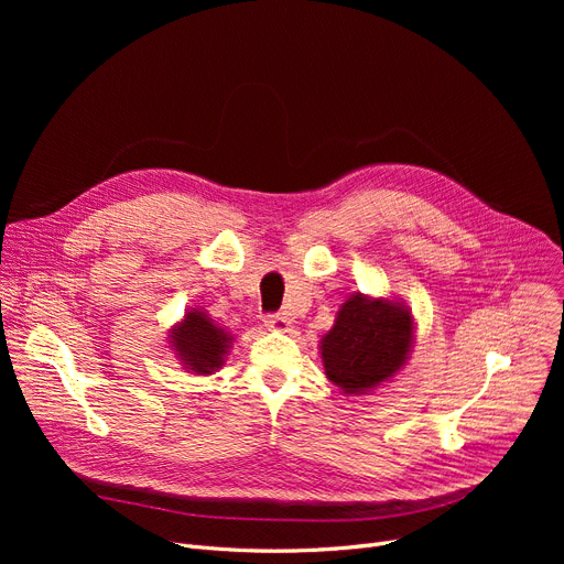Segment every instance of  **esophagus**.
Returning a JSON list of instances; mask_svg holds the SVG:
<instances>
[{"mask_svg":"<svg viewBox=\"0 0 564 564\" xmlns=\"http://www.w3.org/2000/svg\"><path fill=\"white\" fill-rule=\"evenodd\" d=\"M264 324L270 329H274V332H288L290 319L285 317V313H270V315L264 317Z\"/></svg>","mask_w":564,"mask_h":564,"instance_id":"esophagus-1","label":"esophagus"}]
</instances>
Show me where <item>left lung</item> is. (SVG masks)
I'll use <instances>...</instances> for the list:
<instances>
[{
	"instance_id": "left-lung-1",
	"label": "left lung",
	"mask_w": 564,
	"mask_h": 564,
	"mask_svg": "<svg viewBox=\"0 0 564 564\" xmlns=\"http://www.w3.org/2000/svg\"><path fill=\"white\" fill-rule=\"evenodd\" d=\"M411 347V315L381 300L351 297L338 311L334 329L322 338L327 377L345 393H361L389 379Z\"/></svg>"
}]
</instances>
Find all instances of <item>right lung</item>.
Listing matches in <instances>:
<instances>
[{
	"label": "right lung",
	"instance_id": "1",
	"mask_svg": "<svg viewBox=\"0 0 564 564\" xmlns=\"http://www.w3.org/2000/svg\"><path fill=\"white\" fill-rule=\"evenodd\" d=\"M173 347L189 370L196 375H210L224 364L228 336L224 329L215 327L210 317L194 311L173 332Z\"/></svg>",
	"mask_w": 564,
	"mask_h": 564
}]
</instances>
